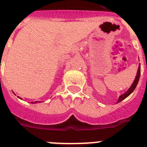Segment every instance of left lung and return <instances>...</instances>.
<instances>
[{"instance_id":"obj_1","label":"left lung","mask_w":147,"mask_h":147,"mask_svg":"<svg viewBox=\"0 0 147 147\" xmlns=\"http://www.w3.org/2000/svg\"><path fill=\"white\" fill-rule=\"evenodd\" d=\"M140 75H141V66L139 65L138 70V72H137V75H136V77H135V81H134L133 84H132V86H130L129 89H128V91H127L126 92L124 93V94L121 95V96L119 97V98H118V103H119V102H121V100H123V99H125V98H127V97H128L129 95L130 94H131V93H132L134 90H135V87H136L138 83L139 78H140Z\"/></svg>"}]
</instances>
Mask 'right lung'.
Wrapping results in <instances>:
<instances>
[{
    "instance_id": "right-lung-1",
    "label": "right lung",
    "mask_w": 147,
    "mask_h": 147,
    "mask_svg": "<svg viewBox=\"0 0 147 147\" xmlns=\"http://www.w3.org/2000/svg\"><path fill=\"white\" fill-rule=\"evenodd\" d=\"M36 102H37V101H35V103H36Z\"/></svg>"
}]
</instances>
